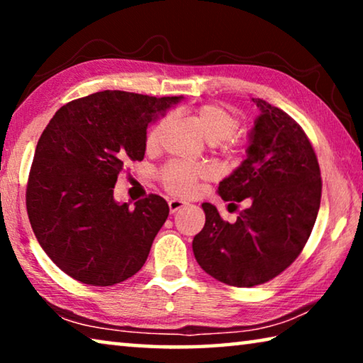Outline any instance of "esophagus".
I'll list each match as a JSON object with an SVG mask.
<instances>
[{"mask_svg": "<svg viewBox=\"0 0 363 363\" xmlns=\"http://www.w3.org/2000/svg\"><path fill=\"white\" fill-rule=\"evenodd\" d=\"M168 206H169V211H171V213H176V211H179L181 208L187 206V201L179 200V199H171V200L168 201Z\"/></svg>", "mask_w": 363, "mask_h": 363, "instance_id": "1", "label": "esophagus"}]
</instances>
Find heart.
I'll return each mask as SVG.
<instances>
[{
	"label": "heart",
	"mask_w": 363,
	"mask_h": 363,
	"mask_svg": "<svg viewBox=\"0 0 363 363\" xmlns=\"http://www.w3.org/2000/svg\"><path fill=\"white\" fill-rule=\"evenodd\" d=\"M195 120L199 123L203 136L210 140L223 147L225 150L235 149V140L230 138V134L235 131L237 128V118L232 115L229 110H225L220 106H214V104H208V106L200 107L195 113ZM164 125H167V118L158 120L145 136V147L147 149H155L158 145L160 136ZM208 176V169L199 164H189V163H169L162 171V181L171 194L176 195H190L194 192L195 184L201 177Z\"/></svg>",
	"instance_id": "obj_1"
}]
</instances>
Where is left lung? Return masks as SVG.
<instances>
[{"mask_svg": "<svg viewBox=\"0 0 363 363\" xmlns=\"http://www.w3.org/2000/svg\"><path fill=\"white\" fill-rule=\"evenodd\" d=\"M248 133L247 158L219 182L230 205L247 200L233 224L203 203L205 227L192 248L200 267L223 284H266L296 259L320 208V168L309 139L290 115L262 99Z\"/></svg>", "mask_w": 363, "mask_h": 363, "instance_id": "obj_1", "label": "left lung"}]
</instances>
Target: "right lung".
<instances>
[{
    "instance_id": "add662e5",
    "label": "right lung",
    "mask_w": 363,
    "mask_h": 363,
    "mask_svg": "<svg viewBox=\"0 0 363 363\" xmlns=\"http://www.w3.org/2000/svg\"><path fill=\"white\" fill-rule=\"evenodd\" d=\"M182 99L102 91L60 107L43 131L27 213L41 248L72 279L110 286L144 266L168 203L149 195L130 208L113 187L126 162L144 158L147 126Z\"/></svg>"
}]
</instances>
